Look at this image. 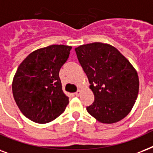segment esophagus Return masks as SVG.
Returning a JSON list of instances; mask_svg holds the SVG:
<instances>
[{
	"instance_id": "34e87169",
	"label": "esophagus",
	"mask_w": 153,
	"mask_h": 153,
	"mask_svg": "<svg viewBox=\"0 0 153 153\" xmlns=\"http://www.w3.org/2000/svg\"><path fill=\"white\" fill-rule=\"evenodd\" d=\"M80 93H81V92H80V90H78L77 92H76L75 93V95L76 96V97H79V96L80 95Z\"/></svg>"
}]
</instances>
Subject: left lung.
<instances>
[{
  "label": "left lung",
  "instance_id": "left-lung-1",
  "mask_svg": "<svg viewBox=\"0 0 153 153\" xmlns=\"http://www.w3.org/2000/svg\"><path fill=\"white\" fill-rule=\"evenodd\" d=\"M75 51L95 98L86 108L88 112L103 124L124 119L138 96L137 70L118 49L108 44H87L78 46Z\"/></svg>",
  "mask_w": 153,
  "mask_h": 153
}]
</instances>
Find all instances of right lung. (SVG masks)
<instances>
[{"label": "right lung", "mask_w": 153, "mask_h": 153, "mask_svg": "<svg viewBox=\"0 0 153 153\" xmlns=\"http://www.w3.org/2000/svg\"><path fill=\"white\" fill-rule=\"evenodd\" d=\"M71 48L63 45L39 48L19 65L12 83L13 95L19 109L32 121L46 124L65 112L69 98L62 90L59 72Z\"/></svg>", "instance_id": "right-lung-1"}]
</instances>
